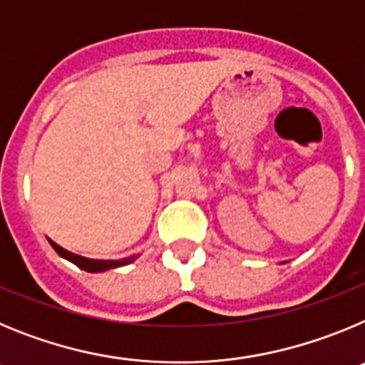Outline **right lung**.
Returning <instances> with one entry per match:
<instances>
[{
	"instance_id": "1",
	"label": "right lung",
	"mask_w": 365,
	"mask_h": 365,
	"mask_svg": "<svg viewBox=\"0 0 365 365\" xmlns=\"http://www.w3.org/2000/svg\"><path fill=\"white\" fill-rule=\"evenodd\" d=\"M51 247L56 250L63 259L71 261L74 265L78 267V269L86 270V272H106V270H111V269H118V267H124V265H130L137 259L140 254H133V256H128V257H122V259H91V257H83L78 256V254L69 252L66 248H62L58 243H54L53 240H49Z\"/></svg>"
}]
</instances>
